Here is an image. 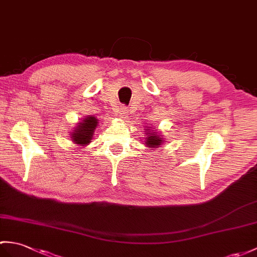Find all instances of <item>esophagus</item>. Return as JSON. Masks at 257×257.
<instances>
[{"label": "esophagus", "mask_w": 257, "mask_h": 257, "mask_svg": "<svg viewBox=\"0 0 257 257\" xmlns=\"http://www.w3.org/2000/svg\"><path fill=\"white\" fill-rule=\"evenodd\" d=\"M118 115H119V118L120 119H126L127 118V109H126V107L124 106H120L118 108Z\"/></svg>", "instance_id": "1"}]
</instances>
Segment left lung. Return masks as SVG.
Here are the masks:
<instances>
[{
  "label": "left lung",
  "mask_w": 257,
  "mask_h": 257,
  "mask_svg": "<svg viewBox=\"0 0 257 257\" xmlns=\"http://www.w3.org/2000/svg\"><path fill=\"white\" fill-rule=\"evenodd\" d=\"M146 134L147 138L145 141V146L149 149H157L162 146V143L165 141L163 139V135H161L158 129H154L153 127H146Z\"/></svg>",
  "instance_id": "left-lung-1"
}]
</instances>
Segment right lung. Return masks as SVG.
<instances>
[{
	"label": "right lung",
	"mask_w": 257,
	"mask_h": 257,
	"mask_svg": "<svg viewBox=\"0 0 257 257\" xmlns=\"http://www.w3.org/2000/svg\"><path fill=\"white\" fill-rule=\"evenodd\" d=\"M98 126V119L95 116H85L81 121L77 122L73 130L70 133V138L74 145L85 147L91 143L95 129Z\"/></svg>",
	"instance_id": "obj_1"
}]
</instances>
